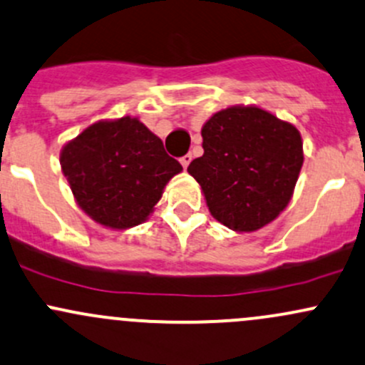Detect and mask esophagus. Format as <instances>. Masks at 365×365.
Listing matches in <instances>:
<instances>
[{"label": "esophagus", "mask_w": 365, "mask_h": 365, "mask_svg": "<svg viewBox=\"0 0 365 365\" xmlns=\"http://www.w3.org/2000/svg\"><path fill=\"white\" fill-rule=\"evenodd\" d=\"M190 160H192V155H190V153H187V155H183V157H182V159H180V163H182L183 170H187V168H189Z\"/></svg>", "instance_id": "34e87169"}]
</instances>
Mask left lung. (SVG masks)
<instances>
[{
    "instance_id": "8db88e82",
    "label": "left lung",
    "mask_w": 365,
    "mask_h": 365,
    "mask_svg": "<svg viewBox=\"0 0 365 365\" xmlns=\"http://www.w3.org/2000/svg\"><path fill=\"white\" fill-rule=\"evenodd\" d=\"M201 134L205 153L187 171L213 217L240 232L274 220L289 205L304 160L297 129L255 106H232L215 113Z\"/></svg>"
}]
</instances>
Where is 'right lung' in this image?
Segmentation results:
<instances>
[{
  "label": "right lung",
  "mask_w": 365,
  "mask_h": 365,
  "mask_svg": "<svg viewBox=\"0 0 365 365\" xmlns=\"http://www.w3.org/2000/svg\"><path fill=\"white\" fill-rule=\"evenodd\" d=\"M61 168L76 202L112 229L147 220L182 164L138 118L98 122L61 152Z\"/></svg>",
  "instance_id": "1"
}]
</instances>
